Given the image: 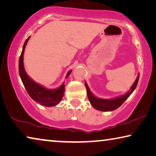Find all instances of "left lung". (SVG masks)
Wrapping results in <instances>:
<instances>
[{
  "label": "left lung",
  "instance_id": "8db88e82",
  "mask_svg": "<svg viewBox=\"0 0 156 156\" xmlns=\"http://www.w3.org/2000/svg\"><path fill=\"white\" fill-rule=\"evenodd\" d=\"M140 75H138L137 79H136L135 82L133 84V86L130 87V91H128L127 94H126L125 95L122 96H120L119 98H116L115 99H111V100H106V99H101V98H98L95 97L90 90L87 83H85V87L86 90H87V96L90 101V103L94 108H96L100 111H112L115 110L120 107L124 101L127 99V98L133 92V91L135 90V89L137 87L138 80H139Z\"/></svg>",
  "mask_w": 156,
  "mask_h": 156
}]
</instances>
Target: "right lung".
<instances>
[{
    "label": "right lung",
    "instance_id": "obj_1",
    "mask_svg": "<svg viewBox=\"0 0 156 156\" xmlns=\"http://www.w3.org/2000/svg\"><path fill=\"white\" fill-rule=\"evenodd\" d=\"M29 37L26 39L23 44V50L19 58V76L23 83V85L29 96L36 102L39 103L41 105L44 106H55L60 102L65 94V84L62 85L61 87L57 90H48L43 87L39 84L36 83L27 75L23 67V53L26 48V44L28 42ZM71 71H69L66 77H68Z\"/></svg>",
    "mask_w": 156,
    "mask_h": 156
}]
</instances>
